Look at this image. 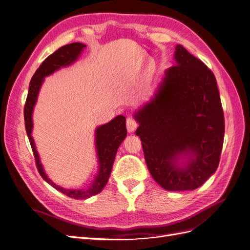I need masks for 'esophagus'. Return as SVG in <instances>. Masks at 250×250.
Returning <instances> with one entry per match:
<instances>
[{"label":"esophagus","mask_w":250,"mask_h":250,"mask_svg":"<svg viewBox=\"0 0 250 250\" xmlns=\"http://www.w3.org/2000/svg\"><path fill=\"white\" fill-rule=\"evenodd\" d=\"M126 126H127V130L129 132H133L138 127V122L135 121L133 118H128L126 121Z\"/></svg>","instance_id":"34e87169"}]
</instances>
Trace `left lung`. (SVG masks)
<instances>
[{
    "label": "left lung",
    "mask_w": 250,
    "mask_h": 250,
    "mask_svg": "<svg viewBox=\"0 0 250 250\" xmlns=\"http://www.w3.org/2000/svg\"><path fill=\"white\" fill-rule=\"evenodd\" d=\"M174 65L134 113L145 161L167 191H193L216 172L224 140L217 81L201 60L177 44Z\"/></svg>",
    "instance_id": "obj_1"
}]
</instances>
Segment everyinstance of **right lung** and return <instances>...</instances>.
I'll return each mask as SVG.
<instances>
[{"label": "right lung", "mask_w": 250, "mask_h": 250, "mask_svg": "<svg viewBox=\"0 0 250 250\" xmlns=\"http://www.w3.org/2000/svg\"><path fill=\"white\" fill-rule=\"evenodd\" d=\"M85 47V44L81 42H73L70 44H65V46L59 48L57 51L53 53V54H51L44 59L41 66L36 70L31 81H30L28 96L24 108L26 131L35 157L36 167L41 174V176L46 180L50 186L56 188L57 191L62 192V194L69 196V197L74 199H87L94 195L99 194L103 190V188L106 186L108 178L110 176V172L112 169L113 162H115L118 148L121 145V143L124 141L127 134L126 118L121 115L116 117L115 119H112L110 122L96 128L95 145L98 163H99V170H98L95 179L93 180V183L89 185L88 188H65L57 186L48 177L46 172L43 170V167L41 163L40 154L37 152L35 143L32 138V113L37 101V97H39L41 86L42 84L44 77L49 76V75L53 74L59 69H62V67L71 65L72 63L76 62L82 53L83 49Z\"/></svg>", "instance_id": "1"}]
</instances>
